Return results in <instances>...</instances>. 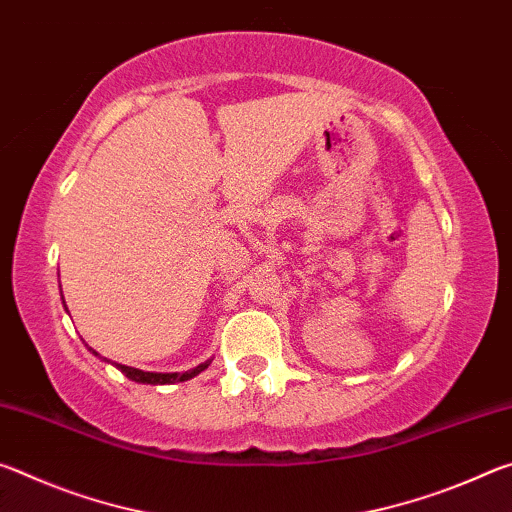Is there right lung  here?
Segmentation results:
<instances>
[{
    "label": "right lung",
    "instance_id": "right-lung-1",
    "mask_svg": "<svg viewBox=\"0 0 512 512\" xmlns=\"http://www.w3.org/2000/svg\"><path fill=\"white\" fill-rule=\"evenodd\" d=\"M94 354H97V352H94ZM97 357H99V354H97ZM207 366H210V361H205V363H201V366H196V368L187 370V372H144V370H137V368H131V366H121V363H115V368H119L121 372H124L128 379L137 381V384H153V386H158V384H176V381H187V379L196 377L198 372H203Z\"/></svg>",
    "mask_w": 512,
    "mask_h": 512
}]
</instances>
